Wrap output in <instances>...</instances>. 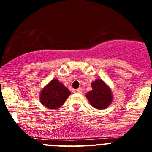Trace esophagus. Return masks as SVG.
Listing matches in <instances>:
<instances>
[{"mask_svg": "<svg viewBox=\"0 0 152 152\" xmlns=\"http://www.w3.org/2000/svg\"><path fill=\"white\" fill-rule=\"evenodd\" d=\"M76 92H77V93H82V92H83V89H82V88H79V89H76Z\"/></svg>", "mask_w": 152, "mask_h": 152, "instance_id": "obj_1", "label": "esophagus"}]
</instances>
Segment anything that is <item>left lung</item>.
Instances as JSON below:
<instances>
[{"label":"left lung","mask_w":152,"mask_h":152,"mask_svg":"<svg viewBox=\"0 0 152 152\" xmlns=\"http://www.w3.org/2000/svg\"><path fill=\"white\" fill-rule=\"evenodd\" d=\"M91 86L92 89L86 95L91 105L98 109L107 108L113 99L110 88L99 79L92 82Z\"/></svg>","instance_id":"1"}]
</instances>
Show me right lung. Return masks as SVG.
<instances>
[{
    "instance_id": "add662e5",
    "label": "right lung",
    "mask_w": 152,
    "mask_h": 152,
    "mask_svg": "<svg viewBox=\"0 0 152 152\" xmlns=\"http://www.w3.org/2000/svg\"><path fill=\"white\" fill-rule=\"evenodd\" d=\"M70 94V91L63 83L56 79H53L42 89L39 100L45 107L56 109L63 105Z\"/></svg>"
}]
</instances>
